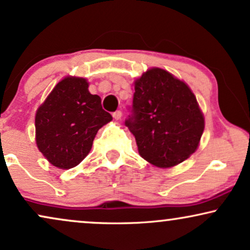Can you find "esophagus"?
<instances>
[{
	"label": "esophagus",
	"instance_id": "esophagus-1",
	"mask_svg": "<svg viewBox=\"0 0 250 250\" xmlns=\"http://www.w3.org/2000/svg\"><path fill=\"white\" fill-rule=\"evenodd\" d=\"M112 116H113V118H115L116 120H119L120 118H122L123 113H122V111H120V110H117V111H115V112L112 113Z\"/></svg>",
	"mask_w": 250,
	"mask_h": 250
}]
</instances>
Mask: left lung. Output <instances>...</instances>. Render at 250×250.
I'll use <instances>...</instances> for the list:
<instances>
[{
	"label": "left lung",
	"mask_w": 250,
	"mask_h": 250,
	"mask_svg": "<svg viewBox=\"0 0 250 250\" xmlns=\"http://www.w3.org/2000/svg\"><path fill=\"white\" fill-rule=\"evenodd\" d=\"M131 116L125 120L143 158L156 167L176 166L195 153L204 116L190 88L161 68L134 82Z\"/></svg>",
	"instance_id": "1"
}]
</instances>
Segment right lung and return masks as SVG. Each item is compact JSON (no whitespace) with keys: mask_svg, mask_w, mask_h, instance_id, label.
I'll return each instance as SVG.
<instances>
[{"mask_svg":"<svg viewBox=\"0 0 250 250\" xmlns=\"http://www.w3.org/2000/svg\"><path fill=\"white\" fill-rule=\"evenodd\" d=\"M88 87L83 78H64L37 110V146L60 169L78 166L90 152L97 131L112 120L101 97L91 95Z\"/></svg>","mask_w":250,"mask_h":250,"instance_id":"right-lung-1","label":"right lung"}]
</instances>
